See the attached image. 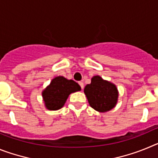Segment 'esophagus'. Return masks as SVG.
Here are the masks:
<instances>
[{
  "instance_id": "esophagus-1",
  "label": "esophagus",
  "mask_w": 158,
  "mask_h": 158,
  "mask_svg": "<svg viewBox=\"0 0 158 158\" xmlns=\"http://www.w3.org/2000/svg\"><path fill=\"white\" fill-rule=\"evenodd\" d=\"M79 85H80L81 88V89H84V83H83V82L80 81V82H79Z\"/></svg>"
}]
</instances>
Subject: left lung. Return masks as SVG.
<instances>
[{
    "label": "left lung",
    "instance_id": "left-lung-1",
    "mask_svg": "<svg viewBox=\"0 0 158 158\" xmlns=\"http://www.w3.org/2000/svg\"><path fill=\"white\" fill-rule=\"evenodd\" d=\"M84 93L89 105L99 112H107L116 106L118 91L115 84L104 80L99 75L93 76L91 83L87 85Z\"/></svg>",
    "mask_w": 158,
    "mask_h": 158
}]
</instances>
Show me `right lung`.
Instances as JSON below:
<instances>
[{
    "instance_id": "1",
    "label": "right lung",
    "mask_w": 158,
    "mask_h": 158,
    "mask_svg": "<svg viewBox=\"0 0 158 158\" xmlns=\"http://www.w3.org/2000/svg\"><path fill=\"white\" fill-rule=\"evenodd\" d=\"M81 89V86L74 81L68 80L62 76L55 77L42 92L44 105L50 111L59 110L65 105L71 93Z\"/></svg>"
}]
</instances>
